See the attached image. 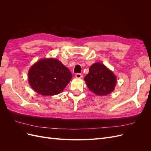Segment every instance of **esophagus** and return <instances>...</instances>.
<instances>
[{
  "mask_svg": "<svg viewBox=\"0 0 151 151\" xmlns=\"http://www.w3.org/2000/svg\"><path fill=\"white\" fill-rule=\"evenodd\" d=\"M76 77H77V78H81V77H83V76H82V74H80V73H77V74H76Z\"/></svg>",
  "mask_w": 151,
  "mask_h": 151,
  "instance_id": "34e87169",
  "label": "esophagus"
}]
</instances>
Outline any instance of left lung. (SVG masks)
Listing matches in <instances>:
<instances>
[{
  "label": "left lung",
  "instance_id": "left-lung-1",
  "mask_svg": "<svg viewBox=\"0 0 151 151\" xmlns=\"http://www.w3.org/2000/svg\"><path fill=\"white\" fill-rule=\"evenodd\" d=\"M84 81L89 89L99 96L111 93L116 83L115 76L101 63H95L90 67Z\"/></svg>",
  "mask_w": 151,
  "mask_h": 151
}]
</instances>
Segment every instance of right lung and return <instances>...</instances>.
<instances>
[{
    "label": "right lung",
    "instance_id": "right-lung-1",
    "mask_svg": "<svg viewBox=\"0 0 151 151\" xmlns=\"http://www.w3.org/2000/svg\"><path fill=\"white\" fill-rule=\"evenodd\" d=\"M69 69L55 58L42 59L28 72V81L36 93L43 96L60 93L70 81Z\"/></svg>",
    "mask_w": 151,
    "mask_h": 151
}]
</instances>
